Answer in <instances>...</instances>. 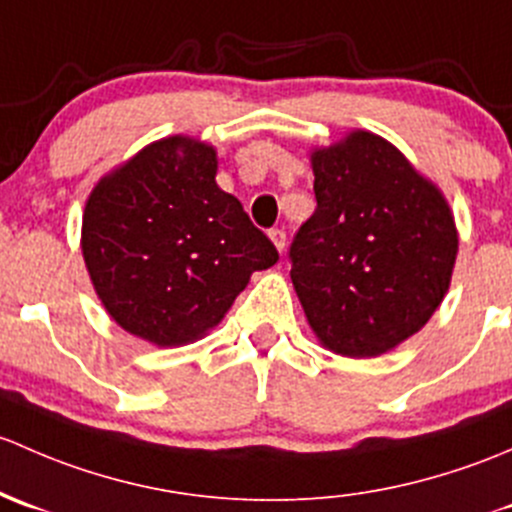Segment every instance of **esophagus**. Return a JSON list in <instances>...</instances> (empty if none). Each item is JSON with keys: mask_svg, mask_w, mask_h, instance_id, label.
<instances>
[{"mask_svg": "<svg viewBox=\"0 0 512 512\" xmlns=\"http://www.w3.org/2000/svg\"><path fill=\"white\" fill-rule=\"evenodd\" d=\"M268 236H271L273 246H276V249L283 254V249H286V231H283V229H271V231H268Z\"/></svg>", "mask_w": 512, "mask_h": 512, "instance_id": "esophagus-1", "label": "esophagus"}]
</instances>
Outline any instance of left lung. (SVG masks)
<instances>
[{
  "instance_id": "8db88e82",
  "label": "left lung",
  "mask_w": 512,
  "mask_h": 512,
  "mask_svg": "<svg viewBox=\"0 0 512 512\" xmlns=\"http://www.w3.org/2000/svg\"><path fill=\"white\" fill-rule=\"evenodd\" d=\"M313 217L291 281L320 345L377 357L419 333L451 286L458 231L441 189L384 138L352 130L310 155Z\"/></svg>"
}]
</instances>
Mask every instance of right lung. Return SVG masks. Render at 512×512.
Returning <instances> with one entry per match:
<instances>
[{
  "instance_id": "obj_1",
  "label": "right lung",
  "mask_w": 512,
  "mask_h": 512,
  "mask_svg": "<svg viewBox=\"0 0 512 512\" xmlns=\"http://www.w3.org/2000/svg\"><path fill=\"white\" fill-rule=\"evenodd\" d=\"M217 150L187 135L142 147L93 187L81 251L110 318L157 347L221 323L251 273L278 261L234 194L217 184Z\"/></svg>"
}]
</instances>
